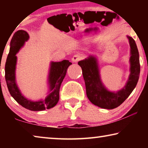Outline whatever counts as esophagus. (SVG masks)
<instances>
[{
    "label": "esophagus",
    "instance_id": "esophagus-1",
    "mask_svg": "<svg viewBox=\"0 0 148 148\" xmlns=\"http://www.w3.org/2000/svg\"><path fill=\"white\" fill-rule=\"evenodd\" d=\"M82 59V56L80 54H76V55H74L73 56V57L72 58V62H78L80 59Z\"/></svg>",
    "mask_w": 148,
    "mask_h": 148
}]
</instances>
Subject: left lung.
<instances>
[{"mask_svg":"<svg viewBox=\"0 0 148 148\" xmlns=\"http://www.w3.org/2000/svg\"><path fill=\"white\" fill-rule=\"evenodd\" d=\"M127 38L131 47V73L125 86L118 91H110L104 87L101 79L96 57L90 56L78 62L82 69L87 97L95 106L108 110L116 108L128 98L136 86L140 72L138 50L134 40L129 36Z\"/></svg>","mask_w":148,"mask_h":148,"instance_id":"1","label":"left lung"}]
</instances>
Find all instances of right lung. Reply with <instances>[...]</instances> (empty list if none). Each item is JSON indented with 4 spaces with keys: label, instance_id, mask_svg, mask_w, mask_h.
Returning <instances> with one entry per match:
<instances>
[{
    "label": "right lung",
    "instance_id": "right-lung-1",
    "mask_svg": "<svg viewBox=\"0 0 148 148\" xmlns=\"http://www.w3.org/2000/svg\"><path fill=\"white\" fill-rule=\"evenodd\" d=\"M29 36L23 30L15 32L10 42V47L5 64V79L11 96L17 103L31 111H42L50 109L57 104L59 100V89L66 74L67 69L72 64L68 60L60 62H51L48 76L49 93L44 100L32 101L25 98L19 89L16 81L17 57L16 55L28 40Z\"/></svg>",
    "mask_w": 148,
    "mask_h": 148
}]
</instances>
